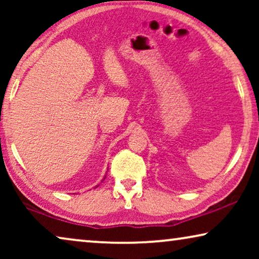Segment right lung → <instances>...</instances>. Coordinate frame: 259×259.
Segmentation results:
<instances>
[{"label": "right lung", "instance_id": "obj_1", "mask_svg": "<svg viewBox=\"0 0 259 259\" xmlns=\"http://www.w3.org/2000/svg\"><path fill=\"white\" fill-rule=\"evenodd\" d=\"M105 178H106V177H105ZM105 178H104V179H105Z\"/></svg>", "mask_w": 259, "mask_h": 259}]
</instances>
